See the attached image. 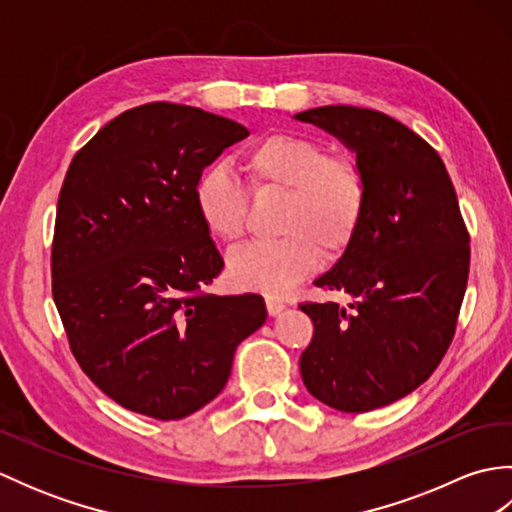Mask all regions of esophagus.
Segmentation results:
<instances>
[{
	"mask_svg": "<svg viewBox=\"0 0 512 512\" xmlns=\"http://www.w3.org/2000/svg\"><path fill=\"white\" fill-rule=\"evenodd\" d=\"M266 308H268V314L270 317H277V314H281L286 310V303L277 299V297H266Z\"/></svg>",
	"mask_w": 512,
	"mask_h": 512,
	"instance_id": "esophagus-1",
	"label": "esophagus"
}]
</instances>
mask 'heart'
Segmentation results:
<instances>
[{
  "label": "heart",
  "mask_w": 512,
  "mask_h": 512,
  "mask_svg": "<svg viewBox=\"0 0 512 512\" xmlns=\"http://www.w3.org/2000/svg\"><path fill=\"white\" fill-rule=\"evenodd\" d=\"M242 169L255 189L286 191L275 242L231 250L226 273L233 286L284 295L317 270L321 250L339 257L361 231L367 182L350 158L330 156L323 143L299 134H270L242 151ZM193 209L204 231L233 244L244 233L246 191L222 165L206 167L193 187Z\"/></svg>",
  "instance_id": "obj_1"
}]
</instances>
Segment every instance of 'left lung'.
<instances>
[{"instance_id":"8db88e82","label":"left lung","mask_w":512,"mask_h":512,"mask_svg":"<svg viewBox=\"0 0 512 512\" xmlns=\"http://www.w3.org/2000/svg\"><path fill=\"white\" fill-rule=\"evenodd\" d=\"M295 118L339 138L367 182L361 231L314 279L350 303L301 306L314 323L301 378L323 405L372 411L418 389L449 350L469 279V233L438 151L407 125L352 105Z\"/></svg>"}]
</instances>
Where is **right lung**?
<instances>
[{
	"instance_id": "right-lung-1",
	"label": "right lung",
	"mask_w": 512,
	"mask_h": 512,
	"mask_svg": "<svg viewBox=\"0 0 512 512\" xmlns=\"http://www.w3.org/2000/svg\"><path fill=\"white\" fill-rule=\"evenodd\" d=\"M246 136L198 107L147 103L107 123L65 173L52 297L83 372L129 411L180 420L202 409L268 317L259 295L202 292L224 259L193 187Z\"/></svg>"
}]
</instances>
